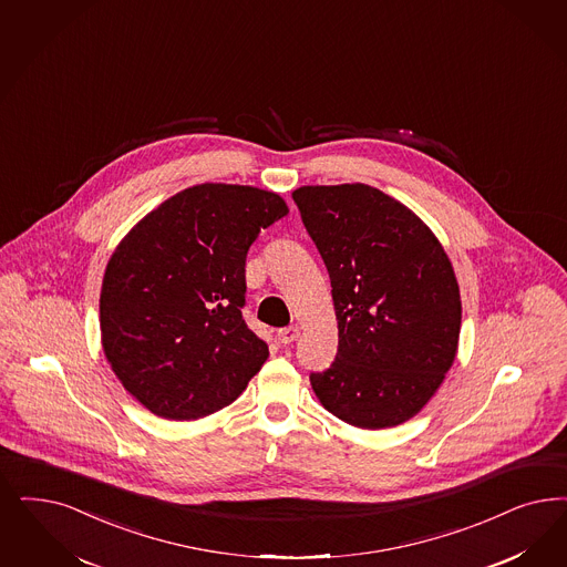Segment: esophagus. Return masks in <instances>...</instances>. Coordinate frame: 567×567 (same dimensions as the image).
Here are the masks:
<instances>
[{
  "label": "esophagus",
  "mask_w": 567,
  "mask_h": 567,
  "mask_svg": "<svg viewBox=\"0 0 567 567\" xmlns=\"http://www.w3.org/2000/svg\"><path fill=\"white\" fill-rule=\"evenodd\" d=\"M297 337H299V327H285L278 331V341L285 346H291Z\"/></svg>",
  "instance_id": "obj_1"
}]
</instances>
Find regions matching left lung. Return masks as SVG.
I'll list each match as a JSON object with an SVG mask.
<instances>
[{
  "instance_id": "obj_1",
  "label": "left lung",
  "mask_w": 567,
  "mask_h": 567,
  "mask_svg": "<svg viewBox=\"0 0 567 567\" xmlns=\"http://www.w3.org/2000/svg\"><path fill=\"white\" fill-rule=\"evenodd\" d=\"M303 226L331 276L339 348L312 372L320 404L360 430L421 411L450 371L461 291L442 243L406 205L367 184L301 186Z\"/></svg>"
}]
</instances>
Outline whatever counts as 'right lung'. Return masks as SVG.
I'll return each mask as SVG.
<instances>
[{
	"mask_svg": "<svg viewBox=\"0 0 567 567\" xmlns=\"http://www.w3.org/2000/svg\"><path fill=\"white\" fill-rule=\"evenodd\" d=\"M287 214L276 193L207 182L118 243L100 291L102 350L144 409L195 421L233 404L259 372L268 346L243 320L245 259Z\"/></svg>",
	"mask_w": 567,
	"mask_h": 567,
	"instance_id": "obj_1",
	"label": "right lung"
}]
</instances>
